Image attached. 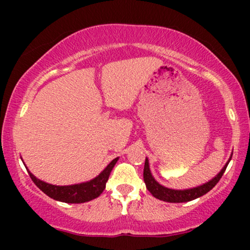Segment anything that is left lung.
Returning a JSON list of instances; mask_svg holds the SVG:
<instances>
[{
    "mask_svg": "<svg viewBox=\"0 0 250 250\" xmlns=\"http://www.w3.org/2000/svg\"><path fill=\"white\" fill-rule=\"evenodd\" d=\"M233 155V154H231ZM231 160H228V162L226 163V166L221 169V171L214 179H211L209 182L205 183V185H201L199 187L190 188V189H183V190H177V189H170L167 187H163L162 185H160L157 181H155L153 175L150 173V169H149V161L148 159H146L145 162V169H143V180H145L146 187L150 194L153 195L156 199L166 201V202H171V203H181V202H188V201L195 200L197 197L202 196V195L207 194L209 190H211L216 183L219 182L221 177H222L223 173H225L227 166H228L229 161Z\"/></svg>",
    "mask_w": 250,
    "mask_h": 250,
    "instance_id": "left-lung-1",
    "label": "left lung"
}]
</instances>
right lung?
I'll use <instances>...</instances> for the list:
<instances>
[{"mask_svg":"<svg viewBox=\"0 0 250 250\" xmlns=\"http://www.w3.org/2000/svg\"><path fill=\"white\" fill-rule=\"evenodd\" d=\"M117 160L119 157L114 159L95 179L88 181V182L79 183V185L54 186L36 179L29 170H28V174L37 187L51 199L65 203H83L96 199L102 194L105 188V183L109 179V175L113 170L114 166L116 165Z\"/></svg>","mask_w":250,"mask_h":250,"instance_id":"obj_1","label":"right lung"}]
</instances>
